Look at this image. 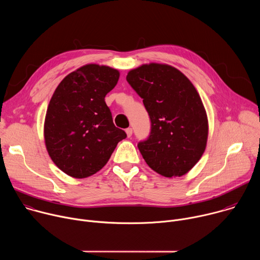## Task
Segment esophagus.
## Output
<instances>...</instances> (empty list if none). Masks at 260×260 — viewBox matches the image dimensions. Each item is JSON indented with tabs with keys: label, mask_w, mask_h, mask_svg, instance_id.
Returning <instances> with one entry per match:
<instances>
[{
	"label": "esophagus",
	"mask_w": 260,
	"mask_h": 260,
	"mask_svg": "<svg viewBox=\"0 0 260 260\" xmlns=\"http://www.w3.org/2000/svg\"><path fill=\"white\" fill-rule=\"evenodd\" d=\"M125 133H126V135H127V137H128V138H129V137H132V135H133V128H132V127L126 128V129H125Z\"/></svg>",
	"instance_id": "1"
}]
</instances>
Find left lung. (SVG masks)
Returning <instances> with one entry per match:
<instances>
[{
	"instance_id": "8db88e82",
	"label": "left lung",
	"mask_w": 260,
	"mask_h": 260,
	"mask_svg": "<svg viewBox=\"0 0 260 260\" xmlns=\"http://www.w3.org/2000/svg\"><path fill=\"white\" fill-rule=\"evenodd\" d=\"M126 80L143 99L151 131L138 148L146 164L161 176L188 173L207 145L208 118L190 80L169 64H143L128 72Z\"/></svg>"
}]
</instances>
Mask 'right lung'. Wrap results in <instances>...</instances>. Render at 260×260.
I'll use <instances>...</instances> for the list:
<instances>
[{
  "label": "right lung",
  "instance_id": "right-lung-1",
  "mask_svg": "<svg viewBox=\"0 0 260 260\" xmlns=\"http://www.w3.org/2000/svg\"><path fill=\"white\" fill-rule=\"evenodd\" d=\"M118 79L117 70L89 63L70 73L56 87L47 108L44 138L52 161L67 175L81 179L95 174L126 138L114 125L105 102Z\"/></svg>",
  "mask_w": 260,
  "mask_h": 260
}]
</instances>
